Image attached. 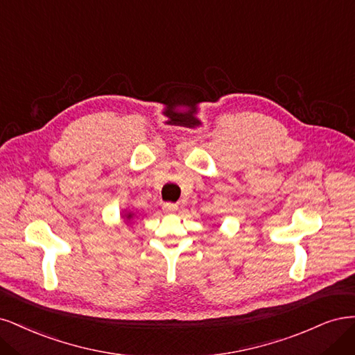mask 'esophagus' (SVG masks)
I'll return each instance as SVG.
<instances>
[{
    "instance_id": "34e87169",
    "label": "esophagus",
    "mask_w": 355,
    "mask_h": 355,
    "mask_svg": "<svg viewBox=\"0 0 355 355\" xmlns=\"http://www.w3.org/2000/svg\"><path fill=\"white\" fill-rule=\"evenodd\" d=\"M162 208H164L166 212H174V211H177L178 205H177V203H173V202H165Z\"/></svg>"
}]
</instances>
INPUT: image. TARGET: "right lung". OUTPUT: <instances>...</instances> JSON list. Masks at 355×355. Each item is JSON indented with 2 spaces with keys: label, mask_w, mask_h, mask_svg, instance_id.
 Returning a JSON list of instances; mask_svg holds the SVG:
<instances>
[{
  "label": "right lung",
  "mask_w": 355,
  "mask_h": 355,
  "mask_svg": "<svg viewBox=\"0 0 355 355\" xmlns=\"http://www.w3.org/2000/svg\"><path fill=\"white\" fill-rule=\"evenodd\" d=\"M131 216H132V215H131V214H128V218H131Z\"/></svg>",
  "instance_id": "1"
}]
</instances>
